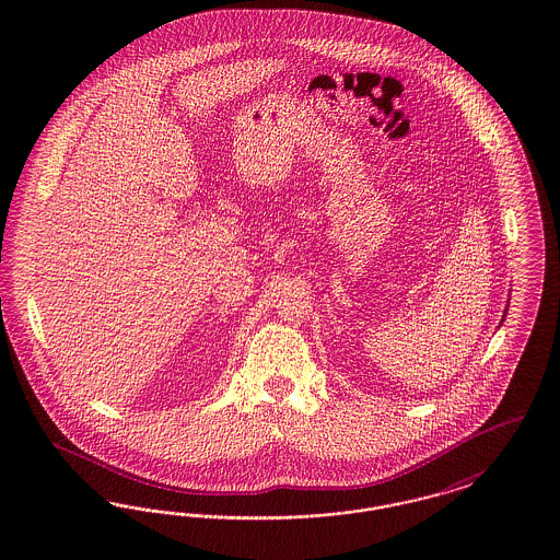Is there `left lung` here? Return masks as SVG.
<instances>
[{"label": "left lung", "instance_id": "left-lung-1", "mask_svg": "<svg viewBox=\"0 0 560 560\" xmlns=\"http://www.w3.org/2000/svg\"><path fill=\"white\" fill-rule=\"evenodd\" d=\"M504 315H506V313H504ZM502 323H504V319H502Z\"/></svg>", "mask_w": 560, "mask_h": 560}]
</instances>
